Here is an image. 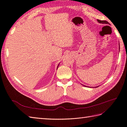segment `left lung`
<instances>
[{"label":"left lung","instance_id":"left-lung-1","mask_svg":"<svg viewBox=\"0 0 127 127\" xmlns=\"http://www.w3.org/2000/svg\"><path fill=\"white\" fill-rule=\"evenodd\" d=\"M97 21L99 22V23H102V24H108L109 23H108V22H107L106 21H101V20H97ZM120 49V48H119Z\"/></svg>","mask_w":127,"mask_h":127}]
</instances>
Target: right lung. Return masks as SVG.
<instances>
[{"label":"right lung","mask_w":127,"mask_h":127,"mask_svg":"<svg viewBox=\"0 0 127 127\" xmlns=\"http://www.w3.org/2000/svg\"><path fill=\"white\" fill-rule=\"evenodd\" d=\"M58 66H59V65H58Z\"/></svg>","instance_id":"obj_1"}]
</instances>
